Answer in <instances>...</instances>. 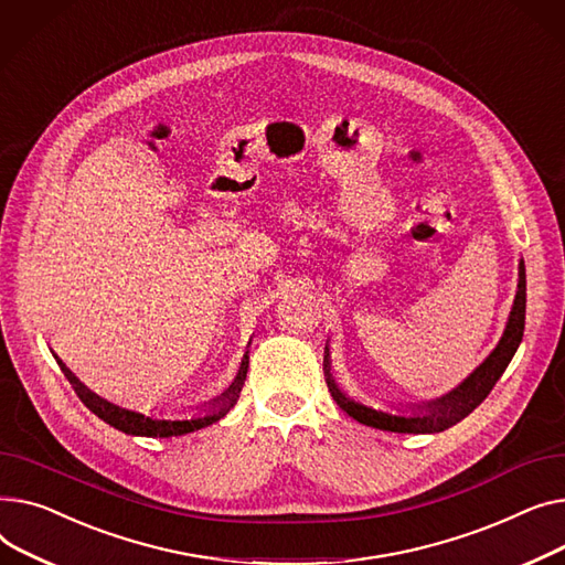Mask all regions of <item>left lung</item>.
<instances>
[{
    "label": "left lung",
    "mask_w": 565,
    "mask_h": 565,
    "mask_svg": "<svg viewBox=\"0 0 565 565\" xmlns=\"http://www.w3.org/2000/svg\"><path fill=\"white\" fill-rule=\"evenodd\" d=\"M524 312H526V276H524V264L520 262V280H518L515 303H513V310H511V317H509V323H507V330H504L500 344H497V349L488 355V360L460 387H456L454 392H449L447 396H443V399H438L434 404L419 406L426 413L411 415V417L387 415V413H381V411H374V408H367V406L351 402L349 396L335 385L333 374H330L328 347H326V351H323V374H326L328 390H330V394H333V399L338 402V406L347 415L358 419L360 424H367V426L383 428V430H394V434H440V430L454 426L456 422L466 419L490 394L494 383L500 381V376L509 367L513 353L518 351V347L522 342Z\"/></svg>",
    "instance_id": "1"
}]
</instances>
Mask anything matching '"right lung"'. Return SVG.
<instances>
[{
    "mask_svg": "<svg viewBox=\"0 0 565 565\" xmlns=\"http://www.w3.org/2000/svg\"><path fill=\"white\" fill-rule=\"evenodd\" d=\"M56 358V355H54ZM61 372L65 374V379L71 381L73 390L77 392V396L82 399V404L95 413L99 419H105L109 426L122 430V434H129V436H148V438H171V436H182V434H191V430H198V428H205L214 422H218L232 406L237 404L239 399V392H242V385H244V379H246V372H248V353L244 355L242 360V370L235 379V383L230 385V390L223 394V399L218 404V408L210 411L205 417H193V419H157V417H148V415H141V413H135V411H125L120 406H114L109 402H105L103 396H97L95 392H90L84 383H79V379L65 367V364L56 358Z\"/></svg>",
    "mask_w": 565,
    "mask_h": 565,
    "instance_id": "add662e5",
    "label": "right lung"
}]
</instances>
